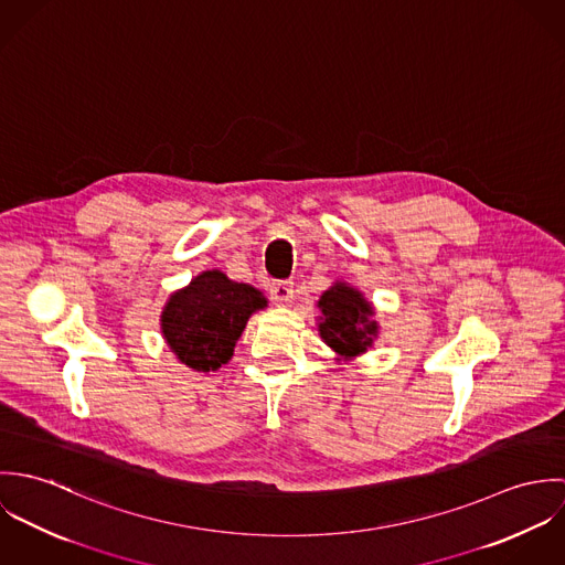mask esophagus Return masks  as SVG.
<instances>
[{
    "instance_id": "1",
    "label": "esophagus",
    "mask_w": 565,
    "mask_h": 565,
    "mask_svg": "<svg viewBox=\"0 0 565 565\" xmlns=\"http://www.w3.org/2000/svg\"><path fill=\"white\" fill-rule=\"evenodd\" d=\"M269 298H271L274 305H278V307H289L291 300H294V282H289V280L271 282V287H269Z\"/></svg>"
}]
</instances>
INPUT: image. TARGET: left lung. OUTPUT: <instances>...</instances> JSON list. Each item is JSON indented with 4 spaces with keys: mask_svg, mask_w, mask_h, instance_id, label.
Wrapping results in <instances>:
<instances>
[{
    "mask_svg": "<svg viewBox=\"0 0 565 565\" xmlns=\"http://www.w3.org/2000/svg\"><path fill=\"white\" fill-rule=\"evenodd\" d=\"M318 307L322 311L320 334L339 356H359L374 343L379 323L372 320L374 309L359 289L345 282H334L323 291Z\"/></svg>",
    "mask_w": 565,
    "mask_h": 565,
    "instance_id": "1",
    "label": "left lung"
}]
</instances>
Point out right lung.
Wrapping results in <instances>:
<instances>
[{
    "mask_svg": "<svg viewBox=\"0 0 565 565\" xmlns=\"http://www.w3.org/2000/svg\"><path fill=\"white\" fill-rule=\"evenodd\" d=\"M265 307L258 289L209 269L171 294L162 309V334L180 363L215 372L231 361L249 316Z\"/></svg>",
    "mask_w": 565,
    "mask_h": 565,
    "instance_id": "1",
    "label": "right lung"
}]
</instances>
